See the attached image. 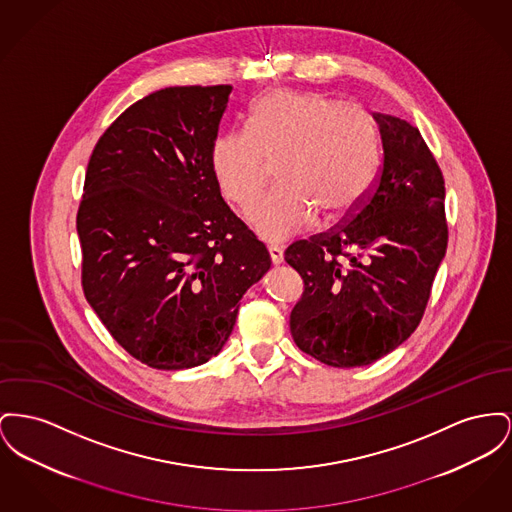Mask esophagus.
<instances>
[{
	"label": "esophagus",
	"mask_w": 512,
	"mask_h": 512,
	"mask_svg": "<svg viewBox=\"0 0 512 512\" xmlns=\"http://www.w3.org/2000/svg\"><path fill=\"white\" fill-rule=\"evenodd\" d=\"M269 255H271L272 265H280L284 261V251L278 245H269Z\"/></svg>",
	"instance_id": "esophagus-1"
}]
</instances>
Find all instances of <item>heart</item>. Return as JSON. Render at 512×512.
Returning a JSON list of instances; mask_svg holds the SVG:
<instances>
[{
  "label": "heart",
  "mask_w": 512,
  "mask_h": 512,
  "mask_svg": "<svg viewBox=\"0 0 512 512\" xmlns=\"http://www.w3.org/2000/svg\"><path fill=\"white\" fill-rule=\"evenodd\" d=\"M249 131L216 139L212 176L236 207H249L271 180V195L247 220L265 240L280 241L307 228L315 212L336 220L354 211L377 178L381 137L373 116L323 92L272 89L249 110Z\"/></svg>",
  "instance_id": "b5f03b06"
}]
</instances>
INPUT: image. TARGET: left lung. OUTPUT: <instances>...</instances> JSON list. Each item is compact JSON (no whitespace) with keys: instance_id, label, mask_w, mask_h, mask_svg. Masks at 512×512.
Here are the masks:
<instances>
[{"instance_id":"left-lung-1","label":"left lung","mask_w":512,"mask_h":512,"mask_svg":"<svg viewBox=\"0 0 512 512\" xmlns=\"http://www.w3.org/2000/svg\"><path fill=\"white\" fill-rule=\"evenodd\" d=\"M373 118L383 164L363 201L329 232L284 251L303 280L294 342L332 367L373 363L418 329L449 240L445 180L418 127Z\"/></svg>"}]
</instances>
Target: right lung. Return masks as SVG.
Instances as JSON below:
<instances>
[{
	"mask_svg": "<svg viewBox=\"0 0 512 512\" xmlns=\"http://www.w3.org/2000/svg\"><path fill=\"white\" fill-rule=\"evenodd\" d=\"M230 85L168 87L98 139L77 211L85 298L121 348L154 369L216 356L271 257L230 211L211 152Z\"/></svg>",
	"mask_w": 512,
	"mask_h": 512,
	"instance_id": "obj_1",
	"label": "right lung"
}]
</instances>
